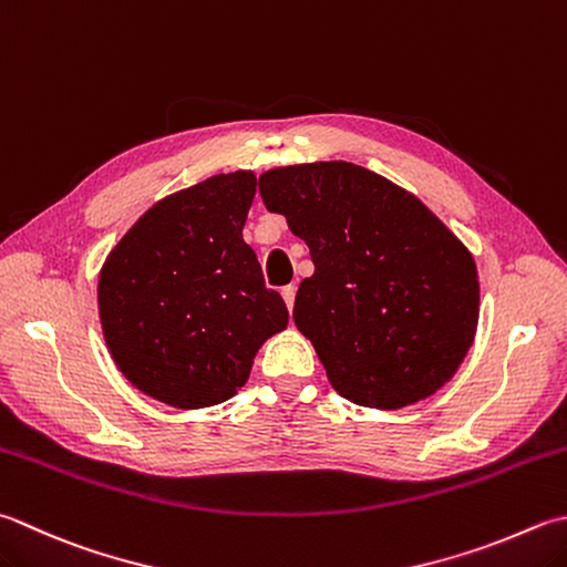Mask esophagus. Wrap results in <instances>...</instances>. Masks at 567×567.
Wrapping results in <instances>:
<instances>
[{
    "label": "esophagus",
    "instance_id": "obj_1",
    "mask_svg": "<svg viewBox=\"0 0 567 567\" xmlns=\"http://www.w3.org/2000/svg\"><path fill=\"white\" fill-rule=\"evenodd\" d=\"M282 299H285V305H287V309H290L292 312V307H295V295H297V290H295V285H287V287H282Z\"/></svg>",
    "mask_w": 567,
    "mask_h": 567
}]
</instances>
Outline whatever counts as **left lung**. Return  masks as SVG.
<instances>
[{
	"label": "left lung",
	"instance_id": "left-lung-1",
	"mask_svg": "<svg viewBox=\"0 0 567 567\" xmlns=\"http://www.w3.org/2000/svg\"><path fill=\"white\" fill-rule=\"evenodd\" d=\"M260 196L312 255L292 319L331 388L379 410L437 393L480 324L470 248L415 194L351 162L275 166Z\"/></svg>",
	"mask_w": 567,
	"mask_h": 567
}]
</instances>
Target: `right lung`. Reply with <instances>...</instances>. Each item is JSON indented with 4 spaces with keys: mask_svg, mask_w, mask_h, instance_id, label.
Wrapping results in <instances>:
<instances>
[{
    "mask_svg": "<svg viewBox=\"0 0 567 567\" xmlns=\"http://www.w3.org/2000/svg\"><path fill=\"white\" fill-rule=\"evenodd\" d=\"M258 176H208L159 198L107 252L97 315L117 371L179 410L210 408L246 385L255 353L287 327L243 240Z\"/></svg>",
    "mask_w": 567,
    "mask_h": 567,
    "instance_id": "obj_1",
    "label": "right lung"
}]
</instances>
